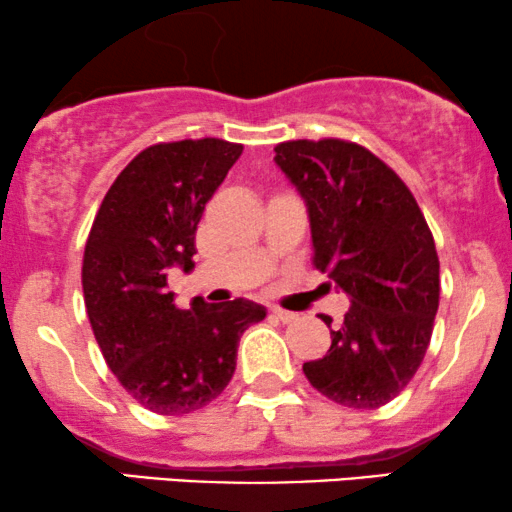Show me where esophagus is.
<instances>
[{
  "instance_id": "34e87169",
  "label": "esophagus",
  "mask_w": 512,
  "mask_h": 512,
  "mask_svg": "<svg viewBox=\"0 0 512 512\" xmlns=\"http://www.w3.org/2000/svg\"><path fill=\"white\" fill-rule=\"evenodd\" d=\"M272 317H277L282 324H291L298 320L296 313H289V310H282V308H272Z\"/></svg>"
}]
</instances>
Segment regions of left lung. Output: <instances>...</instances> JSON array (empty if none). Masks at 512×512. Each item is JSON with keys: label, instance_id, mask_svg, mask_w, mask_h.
I'll return each mask as SVG.
<instances>
[{"label": "left lung", "instance_id": "1", "mask_svg": "<svg viewBox=\"0 0 512 512\" xmlns=\"http://www.w3.org/2000/svg\"><path fill=\"white\" fill-rule=\"evenodd\" d=\"M275 164L305 199L313 265L350 298L327 355L303 374L343 407H383L407 388L433 336V232L402 178L362 145L287 141L275 145Z\"/></svg>", "mask_w": 512, "mask_h": 512}]
</instances>
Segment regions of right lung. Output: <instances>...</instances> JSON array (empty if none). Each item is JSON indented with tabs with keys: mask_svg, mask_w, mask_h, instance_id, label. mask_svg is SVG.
Wrapping results in <instances>:
<instances>
[{
	"mask_svg": "<svg viewBox=\"0 0 512 512\" xmlns=\"http://www.w3.org/2000/svg\"><path fill=\"white\" fill-rule=\"evenodd\" d=\"M240 143H157L126 164L103 197L82 263L86 315L126 393L162 416L207 407L235 374L237 345L265 308L235 298L181 310L171 268H195V230Z\"/></svg>",
	"mask_w": 512,
	"mask_h": 512,
	"instance_id": "right-lung-1",
	"label": "right lung"
}]
</instances>
